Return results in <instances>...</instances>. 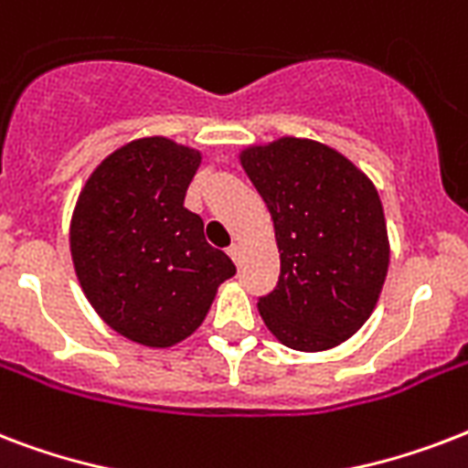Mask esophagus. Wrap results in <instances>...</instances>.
Instances as JSON below:
<instances>
[{
  "label": "esophagus",
  "instance_id": "34e87169",
  "mask_svg": "<svg viewBox=\"0 0 468 468\" xmlns=\"http://www.w3.org/2000/svg\"><path fill=\"white\" fill-rule=\"evenodd\" d=\"M228 255H230V260H233L235 264L240 262V257H242V245H240V242H233V245L228 248Z\"/></svg>",
  "mask_w": 468,
  "mask_h": 468
}]
</instances>
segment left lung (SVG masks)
I'll list each match as a JSON object with an SVG mask.
<instances>
[{
	"label": "left lung",
	"instance_id": "8db88e82",
	"mask_svg": "<svg viewBox=\"0 0 468 468\" xmlns=\"http://www.w3.org/2000/svg\"><path fill=\"white\" fill-rule=\"evenodd\" d=\"M240 162L270 208L279 282L257 301L282 345L323 352L359 330L388 271V235L377 186L337 150L279 138Z\"/></svg>",
	"mask_w": 468,
	"mask_h": 468
}]
</instances>
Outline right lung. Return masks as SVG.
I'll return each mask as SVG.
<instances>
[{"label":"right lung","instance_id":"add662e5","mask_svg":"<svg viewBox=\"0 0 468 468\" xmlns=\"http://www.w3.org/2000/svg\"><path fill=\"white\" fill-rule=\"evenodd\" d=\"M201 153L141 138L99 165L77 198L69 250L84 296L106 325L145 347L189 337L235 274L184 208Z\"/></svg>","mask_w":468,"mask_h":468}]
</instances>
